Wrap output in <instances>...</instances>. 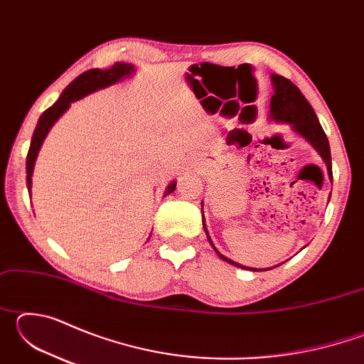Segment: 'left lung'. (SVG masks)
<instances>
[{"instance_id":"obj_1","label":"left lung","mask_w":364,"mask_h":364,"mask_svg":"<svg viewBox=\"0 0 364 364\" xmlns=\"http://www.w3.org/2000/svg\"><path fill=\"white\" fill-rule=\"evenodd\" d=\"M271 80H273L274 95H273V97H271L269 117L276 122H282V123H289V125H292L295 132L301 134V136H304L308 143L315 147V149L319 152V156L323 157L326 165H328L329 176L332 178L329 141H328V136H326L323 127L319 125L315 110H313L310 102L306 101V97L301 95V91L291 82V80L281 77V75H271ZM202 221H204V217H202ZM204 230L207 232L205 225H204ZM207 237H208V241H210V244L213 245L210 236H208V232H207ZM213 249H215V245H213ZM215 252H217L221 260L231 263L237 268H244V269H250V271L271 269V268L257 269V268L242 267V264H239L236 262L230 260L228 257L221 255L217 249H215ZM276 267H279V264H276Z\"/></svg>"}]
</instances>
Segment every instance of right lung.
Segmentation results:
<instances>
[{"label": "right lung", "mask_w": 364, "mask_h": 364, "mask_svg": "<svg viewBox=\"0 0 364 364\" xmlns=\"http://www.w3.org/2000/svg\"><path fill=\"white\" fill-rule=\"evenodd\" d=\"M133 65L132 64H125V63H115L110 69L101 70V69H90L83 72L82 75H78L73 82L67 86V88L63 91L59 100L53 104L51 107L46 109L45 112L41 114L38 125H36L33 136H32V143H30V149L27 154V188H28V194H30V188H32V173H33V167H35V160L36 156H38V151L45 141L46 134L49 132V128L53 127V123L56 122L60 115H63L67 109H69L70 102L80 100L86 95L93 93L96 90L106 88L109 85H114L122 80L123 77L132 75L133 72ZM176 188V183H170V186L167 189V194L173 193Z\"/></svg>", "instance_id": "obj_1"}]
</instances>
